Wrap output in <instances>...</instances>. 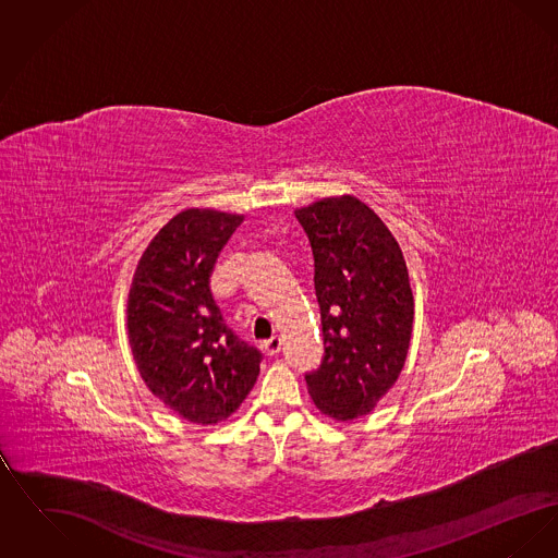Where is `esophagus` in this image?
Wrapping results in <instances>:
<instances>
[{
	"label": "esophagus",
	"mask_w": 558,
	"mask_h": 558,
	"mask_svg": "<svg viewBox=\"0 0 558 558\" xmlns=\"http://www.w3.org/2000/svg\"><path fill=\"white\" fill-rule=\"evenodd\" d=\"M264 349H266V353L269 357L278 355V353H280V349H282V339H280V337H271L269 341L264 343Z\"/></svg>",
	"instance_id": "1"
}]
</instances>
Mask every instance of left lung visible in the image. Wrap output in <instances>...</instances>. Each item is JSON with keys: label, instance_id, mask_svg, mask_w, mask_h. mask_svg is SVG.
Returning a JSON list of instances; mask_svg holds the SVG:
<instances>
[{"label": "left lung", "instance_id": "obj_1", "mask_svg": "<svg viewBox=\"0 0 558 558\" xmlns=\"http://www.w3.org/2000/svg\"><path fill=\"white\" fill-rule=\"evenodd\" d=\"M314 253L324 357L307 372L319 412L353 421L374 410L405 364L414 296L398 240L355 196L294 211Z\"/></svg>", "mask_w": 558, "mask_h": 558}]
</instances>
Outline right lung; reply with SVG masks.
Masks as SVG:
<instances>
[{
	"label": "right lung",
	"mask_w": 558,
	"mask_h": 558,
	"mask_svg": "<svg viewBox=\"0 0 558 558\" xmlns=\"http://www.w3.org/2000/svg\"><path fill=\"white\" fill-rule=\"evenodd\" d=\"M242 215L186 209L142 253L128 296L133 360L153 396L196 425L226 421L253 389L262 351L221 318L209 278Z\"/></svg>",
	"instance_id": "add662e5"
}]
</instances>
